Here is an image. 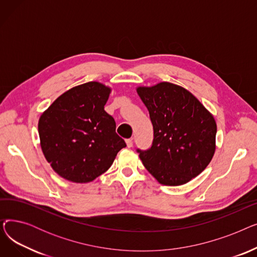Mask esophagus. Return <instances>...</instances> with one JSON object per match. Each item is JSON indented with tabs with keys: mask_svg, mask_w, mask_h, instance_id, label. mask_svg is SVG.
<instances>
[{
	"mask_svg": "<svg viewBox=\"0 0 257 257\" xmlns=\"http://www.w3.org/2000/svg\"><path fill=\"white\" fill-rule=\"evenodd\" d=\"M126 145H127V147H128V148H131V147L133 146V141H132L131 139L126 140Z\"/></svg>",
	"mask_w": 257,
	"mask_h": 257,
	"instance_id": "obj_1",
	"label": "esophagus"
}]
</instances>
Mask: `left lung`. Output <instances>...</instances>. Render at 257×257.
Segmentation results:
<instances>
[{
	"label": "left lung",
	"instance_id": "left-lung-1",
	"mask_svg": "<svg viewBox=\"0 0 257 257\" xmlns=\"http://www.w3.org/2000/svg\"><path fill=\"white\" fill-rule=\"evenodd\" d=\"M154 130L152 147L140 151L143 165L164 185L187 183L203 172L215 152L213 115L184 87L159 82L138 86Z\"/></svg>",
	"mask_w": 257,
	"mask_h": 257
}]
</instances>
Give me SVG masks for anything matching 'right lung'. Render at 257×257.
<instances>
[{"label":"right lung","mask_w":257,"mask_h":257,"mask_svg":"<svg viewBox=\"0 0 257 257\" xmlns=\"http://www.w3.org/2000/svg\"><path fill=\"white\" fill-rule=\"evenodd\" d=\"M112 88L97 81L66 90L38 120L40 147L52 169L75 183H88L109 169L126 147L104 110Z\"/></svg>","instance_id":"1"}]
</instances>
